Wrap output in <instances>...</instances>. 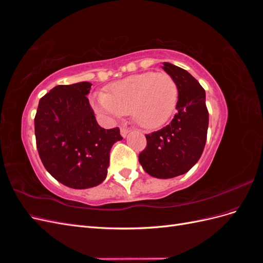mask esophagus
<instances>
[{
    "label": "esophagus",
    "mask_w": 263,
    "mask_h": 263,
    "mask_svg": "<svg viewBox=\"0 0 263 263\" xmlns=\"http://www.w3.org/2000/svg\"><path fill=\"white\" fill-rule=\"evenodd\" d=\"M128 132H129V129L127 128V127H125V126L121 127V135H122L123 137H126L127 134H128Z\"/></svg>",
    "instance_id": "34e87169"
}]
</instances>
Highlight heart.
<instances>
[{
  "label": "heart",
  "mask_w": 263,
  "mask_h": 263,
  "mask_svg": "<svg viewBox=\"0 0 263 263\" xmlns=\"http://www.w3.org/2000/svg\"><path fill=\"white\" fill-rule=\"evenodd\" d=\"M178 97L177 85L165 73L146 72L109 85L107 94L94 97V107L110 116L132 114L142 128L161 126L171 115Z\"/></svg>",
  "instance_id": "heart-1"
}]
</instances>
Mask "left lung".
Listing matches in <instances>:
<instances>
[{"label": "left lung", "instance_id": "1", "mask_svg": "<svg viewBox=\"0 0 263 263\" xmlns=\"http://www.w3.org/2000/svg\"><path fill=\"white\" fill-rule=\"evenodd\" d=\"M163 70L178 87L177 113L169 125L146 135L139 162L151 177L170 179L186 173L201 158L208 138L205 90L186 70L169 62Z\"/></svg>", "mask_w": 263, "mask_h": 263}]
</instances>
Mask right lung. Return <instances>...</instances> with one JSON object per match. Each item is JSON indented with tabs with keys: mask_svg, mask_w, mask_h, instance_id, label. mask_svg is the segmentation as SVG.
<instances>
[{
	"mask_svg": "<svg viewBox=\"0 0 263 263\" xmlns=\"http://www.w3.org/2000/svg\"><path fill=\"white\" fill-rule=\"evenodd\" d=\"M90 82L57 85L41 99L35 116L36 145L51 176L66 186L89 189L107 176L109 151L119 128L98 124L86 95Z\"/></svg>",
	"mask_w": 263,
	"mask_h": 263,
	"instance_id": "obj_1",
	"label": "right lung"
}]
</instances>
